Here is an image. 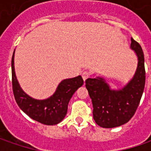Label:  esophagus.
Segmentation results:
<instances>
[{"mask_svg": "<svg viewBox=\"0 0 151 151\" xmlns=\"http://www.w3.org/2000/svg\"><path fill=\"white\" fill-rule=\"evenodd\" d=\"M81 76H82V78H83V80L86 81V79L90 76V73L88 72V71H84V72L82 73V75H81Z\"/></svg>", "mask_w": 151, "mask_h": 151, "instance_id": "34e87169", "label": "esophagus"}]
</instances>
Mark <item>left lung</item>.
<instances>
[{
  "label": "left lung",
  "instance_id": "8db88e82",
  "mask_svg": "<svg viewBox=\"0 0 151 151\" xmlns=\"http://www.w3.org/2000/svg\"><path fill=\"white\" fill-rule=\"evenodd\" d=\"M130 49L136 55L138 65L133 78L123 88L112 89L101 76L86 81L92 101L93 119L102 128H115L128 123L136 112L143 95L145 84L144 53L141 46L132 38Z\"/></svg>",
  "mask_w": 151,
  "mask_h": 151
}]
</instances>
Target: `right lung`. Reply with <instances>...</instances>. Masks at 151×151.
<instances>
[{
  "mask_svg": "<svg viewBox=\"0 0 151 151\" xmlns=\"http://www.w3.org/2000/svg\"><path fill=\"white\" fill-rule=\"evenodd\" d=\"M14 54L12 59V89L15 100L21 109L27 116L43 124L55 125L65 119L68 104L73 94L81 87L84 81L81 76L65 79L58 85L55 93L44 100H38L28 96L22 89L17 79L14 67Z\"/></svg>",
  "mask_w": 151,
  "mask_h": 151,
  "instance_id": "add662e5",
  "label": "right lung"
}]
</instances>
